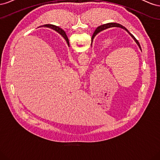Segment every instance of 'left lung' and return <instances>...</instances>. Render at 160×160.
<instances>
[{
  "label": "left lung",
  "mask_w": 160,
  "mask_h": 160,
  "mask_svg": "<svg viewBox=\"0 0 160 160\" xmlns=\"http://www.w3.org/2000/svg\"><path fill=\"white\" fill-rule=\"evenodd\" d=\"M120 27V28H123V29H125V31H127L128 32V33H129V35H130L131 36H132V38H133V39L135 40V41L136 42V43H137V44L138 45L139 47L140 48V49L142 50V49H141V46H140V45H139V42H138V41L136 39V38H135V37L132 35V34H131V33L129 32V31L126 28H125V27H123V25H120V24H119V23L111 22V23H108V24H105V25H101V26L98 27V28H97V29L95 30V32L93 33V36H92L91 41H93V38H94V37L96 36L97 34L99 33V32L102 31H103V30H105V29H107V28H110V27Z\"/></svg>",
  "instance_id": "8db88e82"
}]
</instances>
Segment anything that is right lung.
<instances>
[{
	"label": "right lung",
	"instance_id": "right-lung-1",
	"mask_svg": "<svg viewBox=\"0 0 160 160\" xmlns=\"http://www.w3.org/2000/svg\"><path fill=\"white\" fill-rule=\"evenodd\" d=\"M45 27H49V28H52V29L55 30V31H56L57 32H59V34H61V35L62 37H63L66 40V41H67V44L69 45V42L68 37H67L65 32L64 31H62L61 28L58 27H57V26H55V25H45Z\"/></svg>",
	"mask_w": 160,
	"mask_h": 160
}]
</instances>
